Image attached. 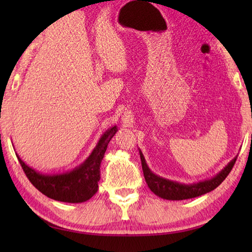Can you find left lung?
Returning a JSON list of instances; mask_svg holds the SVG:
<instances>
[{"label":"left lung","mask_w":252,"mask_h":252,"mask_svg":"<svg viewBox=\"0 0 252 252\" xmlns=\"http://www.w3.org/2000/svg\"><path fill=\"white\" fill-rule=\"evenodd\" d=\"M140 158H141L143 176H144V179H146V182L148 183L149 188H150L153 193L159 195L160 198H163L167 200L191 199L215 190L216 188L220 186L224 179L228 177V174L232 170L237 160V158H234V159L230 162L222 171H221L219 174H217L215 178L210 179V180L194 183V185H190V186H186V185H180V183L178 182L170 181V180H167V179L156 176V174L152 173L150 171V169L148 168L146 160H144V157L141 152H140Z\"/></svg>","instance_id":"obj_1"}]
</instances>
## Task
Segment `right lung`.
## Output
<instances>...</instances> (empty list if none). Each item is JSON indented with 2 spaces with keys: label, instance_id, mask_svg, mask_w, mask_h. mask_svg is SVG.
<instances>
[{
  "label": "right lung",
  "instance_id": "obj_1",
  "mask_svg": "<svg viewBox=\"0 0 252 252\" xmlns=\"http://www.w3.org/2000/svg\"><path fill=\"white\" fill-rule=\"evenodd\" d=\"M117 131L116 126L106 131L87 161L69 173L44 176L28 167L19 156L16 157L30 182L46 197L62 202H84L92 198L97 191L101 161L110 140Z\"/></svg>",
  "mask_w": 252,
  "mask_h": 252
}]
</instances>
